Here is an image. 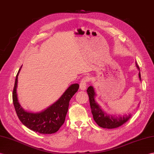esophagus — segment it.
<instances>
[{"instance_id":"34e87169","label":"esophagus","mask_w":154,"mask_h":154,"mask_svg":"<svg viewBox=\"0 0 154 154\" xmlns=\"http://www.w3.org/2000/svg\"><path fill=\"white\" fill-rule=\"evenodd\" d=\"M88 77H84L83 79H82L80 82V88L81 90H83L85 91L86 88H87V85L88 83Z\"/></svg>"}]
</instances>
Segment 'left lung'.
I'll return each mask as SVG.
<instances>
[{
	"instance_id": "left-lung-1",
	"label": "left lung",
	"mask_w": 154,
	"mask_h": 154,
	"mask_svg": "<svg viewBox=\"0 0 154 154\" xmlns=\"http://www.w3.org/2000/svg\"><path fill=\"white\" fill-rule=\"evenodd\" d=\"M136 65H137V68L140 70L137 63H136ZM138 76L139 78H140V79L141 80L140 71L139 72ZM87 91L89 97V102H90L91 112L92 113V116H93L94 120L95 121V122L97 123L98 126L105 128H117L122 125L125 123H126L131 118V115H125L122 117H116L109 115V114H107L106 112H103L101 109L100 106L97 103V102L95 101L94 98L96 94L93 87H92V86L88 87Z\"/></svg>"
}]
</instances>
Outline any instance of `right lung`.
Instances as JSON below:
<instances>
[{"label": "right lung", "instance_id": "right-lung-1", "mask_svg": "<svg viewBox=\"0 0 154 154\" xmlns=\"http://www.w3.org/2000/svg\"><path fill=\"white\" fill-rule=\"evenodd\" d=\"M21 66L16 77L13 90L12 100L17 116L25 126L36 133L52 134L58 131L65 121L69 101L77 92L79 85L75 83L70 85L62 96L48 108L38 113L26 112L21 106L17 95V77Z\"/></svg>", "mask_w": 154, "mask_h": 154}]
</instances>
